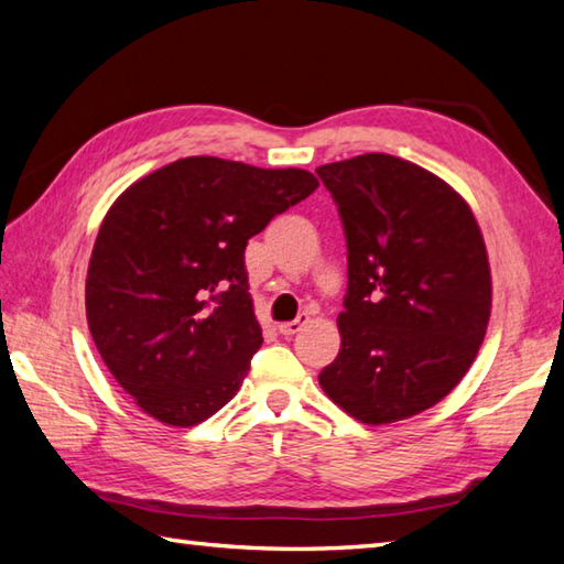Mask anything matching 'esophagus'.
<instances>
[{
  "label": "esophagus",
  "instance_id": "1",
  "mask_svg": "<svg viewBox=\"0 0 564 564\" xmlns=\"http://www.w3.org/2000/svg\"><path fill=\"white\" fill-rule=\"evenodd\" d=\"M311 323V315L308 313H301L299 317H295V321H291V323H281L279 325V333L281 335H285V337H291V335H295V333H301L305 325Z\"/></svg>",
  "mask_w": 564,
  "mask_h": 564
}]
</instances>
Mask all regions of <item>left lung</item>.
<instances>
[{
	"label": "left lung",
	"instance_id": "obj_1",
	"mask_svg": "<svg viewBox=\"0 0 564 564\" xmlns=\"http://www.w3.org/2000/svg\"><path fill=\"white\" fill-rule=\"evenodd\" d=\"M347 239L340 352L317 375L362 424L409 419L452 392L490 317V265L466 199L384 152L317 167Z\"/></svg>",
	"mask_w": 564,
	"mask_h": 564
}]
</instances>
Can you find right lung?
Returning a JSON list of instances; mask_svg holds the SVG:
<instances>
[{"instance_id": "right-lung-1", "label": "right lung", "mask_w": 564, "mask_h": 564, "mask_svg": "<svg viewBox=\"0 0 564 564\" xmlns=\"http://www.w3.org/2000/svg\"><path fill=\"white\" fill-rule=\"evenodd\" d=\"M315 175L221 158L150 172L108 209L86 275L88 330L142 412L194 426L239 392L263 337L243 251Z\"/></svg>"}]
</instances>
